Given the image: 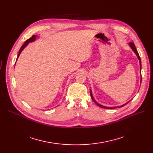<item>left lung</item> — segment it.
Here are the masks:
<instances>
[{
  "instance_id": "obj_1",
  "label": "left lung",
  "mask_w": 153,
  "mask_h": 153,
  "mask_svg": "<svg viewBox=\"0 0 153 153\" xmlns=\"http://www.w3.org/2000/svg\"><path fill=\"white\" fill-rule=\"evenodd\" d=\"M128 45H129L130 47L131 48V50H132L133 51V52L136 54V56H137L138 59H139V61H140V75H141V81H140V82L141 83V58H140V55H139V54H138V51H137V50H136V47H135L134 44L133 43L130 42V43H128ZM90 92H91V98H92V100H93V101H94L96 104H97V105L99 107H101V108H107V109H114V108H120V107H122L125 106V105H126V104H127L128 103H129V102L132 100V99H131L130 101H128V102H126V103L123 104V105H120V106H117V107H106V106L102 105H101V104H100V103H99L98 102H96V100L94 99V97H93V95H92V91H91V89H90Z\"/></svg>"
}]
</instances>
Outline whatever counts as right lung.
Returning <instances> with one entry per match:
<instances>
[{"mask_svg":"<svg viewBox=\"0 0 153 153\" xmlns=\"http://www.w3.org/2000/svg\"><path fill=\"white\" fill-rule=\"evenodd\" d=\"M36 39V35H33L32 36V37H31L30 38H29V39H28L27 41L24 43V44L22 46V47L20 48V51H19V54H18V56H17V60H16V61H17V59H18V58H19V56H20V53H22V51L25 49V48L29 44V43H31V42H33Z\"/></svg>","mask_w":153,"mask_h":153,"instance_id":"obj_1","label":"right lung"}]
</instances>
